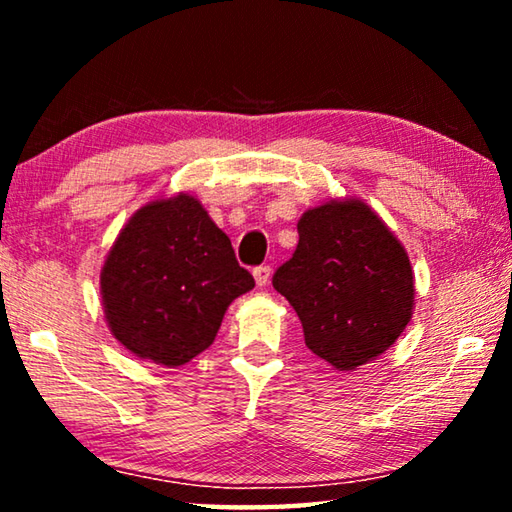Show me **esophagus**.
Wrapping results in <instances>:
<instances>
[{
  "mask_svg": "<svg viewBox=\"0 0 512 512\" xmlns=\"http://www.w3.org/2000/svg\"><path fill=\"white\" fill-rule=\"evenodd\" d=\"M271 273H273L271 266H257L255 271H253V277H255L257 287H266V284L271 282Z\"/></svg>",
  "mask_w": 512,
  "mask_h": 512,
  "instance_id": "esophagus-1",
  "label": "esophagus"
}]
</instances>
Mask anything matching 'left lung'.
<instances>
[{
	"label": "left lung",
	"instance_id": "8db88e82",
	"mask_svg": "<svg viewBox=\"0 0 512 512\" xmlns=\"http://www.w3.org/2000/svg\"><path fill=\"white\" fill-rule=\"evenodd\" d=\"M298 235L273 287L296 309L307 348L343 372L393 348L413 316L415 280L381 216L359 198H334L300 216Z\"/></svg>",
	"mask_w": 512,
	"mask_h": 512
}]
</instances>
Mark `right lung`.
<instances>
[{"label": "right lung", "mask_w": 512, "mask_h": 512, "mask_svg": "<svg viewBox=\"0 0 512 512\" xmlns=\"http://www.w3.org/2000/svg\"><path fill=\"white\" fill-rule=\"evenodd\" d=\"M255 287L225 232L189 194L140 207L101 268V302L115 339L158 366L207 350L230 302Z\"/></svg>", "instance_id": "right-lung-1"}]
</instances>
